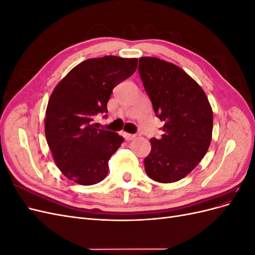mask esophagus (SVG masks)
Segmentation results:
<instances>
[{
    "label": "esophagus",
    "instance_id": "34e87169",
    "mask_svg": "<svg viewBox=\"0 0 255 255\" xmlns=\"http://www.w3.org/2000/svg\"><path fill=\"white\" fill-rule=\"evenodd\" d=\"M123 137H125V139L129 141V140H133L134 138L136 137V135L134 134H128V133H123Z\"/></svg>",
    "mask_w": 255,
    "mask_h": 255
}]
</instances>
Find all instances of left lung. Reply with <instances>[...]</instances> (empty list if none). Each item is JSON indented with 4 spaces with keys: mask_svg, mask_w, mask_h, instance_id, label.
<instances>
[{
    "mask_svg": "<svg viewBox=\"0 0 255 255\" xmlns=\"http://www.w3.org/2000/svg\"><path fill=\"white\" fill-rule=\"evenodd\" d=\"M138 71L156 117L164 121L159 139L144 158L145 172L159 183L186 176L212 140L213 111L203 89L177 67L156 57L139 58Z\"/></svg>",
    "mask_w": 255,
    "mask_h": 255,
    "instance_id": "left-lung-1",
    "label": "left lung"
}]
</instances>
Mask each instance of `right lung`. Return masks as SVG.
Returning <instances> with one entry per match:
<instances>
[{
  "label": "right lung",
  "instance_id": "1",
  "mask_svg": "<svg viewBox=\"0 0 255 255\" xmlns=\"http://www.w3.org/2000/svg\"><path fill=\"white\" fill-rule=\"evenodd\" d=\"M137 58L104 56L83 61L61 80L50 97L44 130L59 170L81 185L101 182L109 172V160L123 138L96 128L97 115L107 117L113 89L132 75Z\"/></svg>",
  "mask_w": 255,
  "mask_h": 255
}]
</instances>
